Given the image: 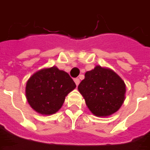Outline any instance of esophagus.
I'll list each match as a JSON object with an SVG mask.
<instances>
[{"label": "esophagus", "mask_w": 150, "mask_h": 150, "mask_svg": "<svg viewBox=\"0 0 150 150\" xmlns=\"http://www.w3.org/2000/svg\"><path fill=\"white\" fill-rule=\"evenodd\" d=\"M74 81H75V84H76V85L78 86V85H79V79L78 78H75V79H74Z\"/></svg>", "instance_id": "34e87169"}]
</instances>
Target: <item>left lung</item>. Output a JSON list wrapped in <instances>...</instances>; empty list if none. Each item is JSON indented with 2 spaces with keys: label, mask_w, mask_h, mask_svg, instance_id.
Segmentation results:
<instances>
[{
  "label": "left lung",
  "mask_w": 150,
  "mask_h": 150,
  "mask_svg": "<svg viewBox=\"0 0 150 150\" xmlns=\"http://www.w3.org/2000/svg\"><path fill=\"white\" fill-rule=\"evenodd\" d=\"M78 90L93 115L108 117L122 106L125 100L126 84L113 70L97 65L86 72Z\"/></svg>",
  "instance_id": "left-lung-1"
}]
</instances>
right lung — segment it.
Masks as SVG:
<instances>
[{
    "label": "right lung",
    "mask_w": 150,
    "mask_h": 150,
    "mask_svg": "<svg viewBox=\"0 0 150 150\" xmlns=\"http://www.w3.org/2000/svg\"><path fill=\"white\" fill-rule=\"evenodd\" d=\"M75 82L64 71L57 67L43 68L35 72L26 83V97L31 107L39 114L57 113L66 97L75 89Z\"/></svg>",
    "instance_id": "1"
}]
</instances>
